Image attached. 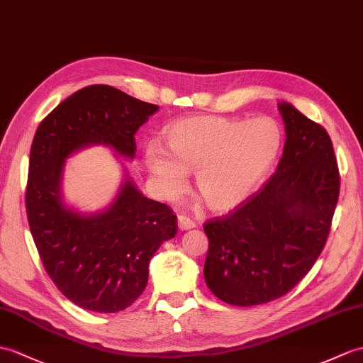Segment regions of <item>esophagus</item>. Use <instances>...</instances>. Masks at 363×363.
Segmentation results:
<instances>
[{
	"instance_id": "esophagus-1",
	"label": "esophagus",
	"mask_w": 363,
	"mask_h": 363,
	"mask_svg": "<svg viewBox=\"0 0 363 363\" xmlns=\"http://www.w3.org/2000/svg\"><path fill=\"white\" fill-rule=\"evenodd\" d=\"M178 225H179L181 230H189V229H193V227H195L196 224H195V221L190 220L187 215L181 213V215H178Z\"/></svg>"
}]
</instances>
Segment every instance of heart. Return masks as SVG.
<instances>
[{"instance_id": "b5f03b06", "label": "heart", "mask_w": 363, "mask_h": 363, "mask_svg": "<svg viewBox=\"0 0 363 363\" xmlns=\"http://www.w3.org/2000/svg\"><path fill=\"white\" fill-rule=\"evenodd\" d=\"M167 148L150 143L145 164L167 198H176L195 172L199 198L215 212L238 207L258 187L283 145V133L269 117L235 119L190 116L164 131Z\"/></svg>"}]
</instances>
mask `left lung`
<instances>
[{"label":"left lung","mask_w":363,"mask_h":363,"mask_svg":"<svg viewBox=\"0 0 363 363\" xmlns=\"http://www.w3.org/2000/svg\"><path fill=\"white\" fill-rule=\"evenodd\" d=\"M283 156L263 187L238 207L204 223V277L235 306L264 305L301 281L330 237L340 173L330 134L289 104Z\"/></svg>","instance_id":"left-lung-1"}]
</instances>
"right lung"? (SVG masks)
<instances>
[{"instance_id":"right-lung-1","label":"right lung","mask_w":363,"mask_h":363,"mask_svg":"<svg viewBox=\"0 0 363 363\" xmlns=\"http://www.w3.org/2000/svg\"><path fill=\"white\" fill-rule=\"evenodd\" d=\"M157 108L117 88L91 85L54 108L33 136L26 184L29 229L50 280L83 309L128 308L145 289L151 257L178 232V218L128 181L105 212H71L60 201L65 159L91 143L134 157V134Z\"/></svg>"}]
</instances>
